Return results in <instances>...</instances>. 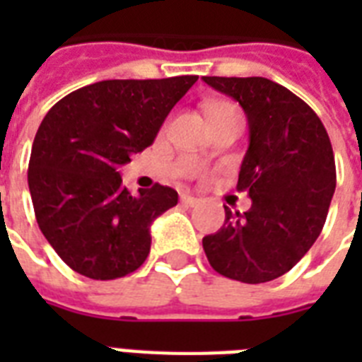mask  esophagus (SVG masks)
I'll list each match as a JSON object with an SVG mask.
<instances>
[{
    "instance_id": "1",
    "label": "esophagus",
    "mask_w": 362,
    "mask_h": 362,
    "mask_svg": "<svg viewBox=\"0 0 362 362\" xmlns=\"http://www.w3.org/2000/svg\"><path fill=\"white\" fill-rule=\"evenodd\" d=\"M180 203L186 204V206H197L201 203V199L193 197L192 193H182L180 195Z\"/></svg>"
}]
</instances>
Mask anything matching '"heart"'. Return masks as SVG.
Instances as JSON below:
<instances>
[{"mask_svg": "<svg viewBox=\"0 0 362 362\" xmlns=\"http://www.w3.org/2000/svg\"><path fill=\"white\" fill-rule=\"evenodd\" d=\"M227 107H231L229 103H210L206 107V112H212V110H220V109H227Z\"/></svg>", "mask_w": 362, "mask_h": 362, "instance_id": "obj_1", "label": "heart"}]
</instances>
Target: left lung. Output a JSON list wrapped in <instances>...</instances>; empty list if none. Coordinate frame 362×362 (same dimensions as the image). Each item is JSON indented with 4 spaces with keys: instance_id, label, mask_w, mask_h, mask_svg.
<instances>
[{
    "instance_id": "8db88e82",
    "label": "left lung",
    "mask_w": 362,
    "mask_h": 362,
    "mask_svg": "<svg viewBox=\"0 0 362 362\" xmlns=\"http://www.w3.org/2000/svg\"><path fill=\"white\" fill-rule=\"evenodd\" d=\"M244 110L250 144L238 192L252 209L226 206L220 231L203 238L216 272L244 284L280 278L320 237L337 187V167L325 125L303 99L263 76H203Z\"/></svg>"
}]
</instances>
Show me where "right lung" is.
Segmentation results:
<instances>
[{
  "label": "right lung",
  "mask_w": 362,
  "mask_h": 362,
  "mask_svg": "<svg viewBox=\"0 0 362 362\" xmlns=\"http://www.w3.org/2000/svg\"><path fill=\"white\" fill-rule=\"evenodd\" d=\"M195 75L101 81L48 110L31 146L28 186L37 223L65 264L92 280L135 272L150 253V226L178 203L156 184L131 195L118 167L142 152Z\"/></svg>",
  "instance_id": "add662e5"
}]
</instances>
